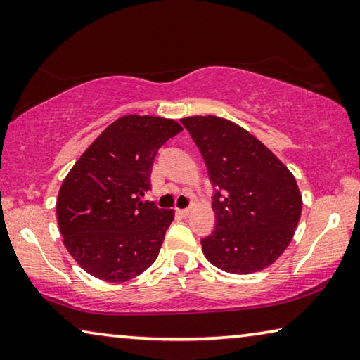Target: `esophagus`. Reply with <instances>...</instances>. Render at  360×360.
<instances>
[{
    "mask_svg": "<svg viewBox=\"0 0 360 360\" xmlns=\"http://www.w3.org/2000/svg\"><path fill=\"white\" fill-rule=\"evenodd\" d=\"M179 214L184 217H188L191 214V207H186V210H179Z\"/></svg>",
    "mask_w": 360,
    "mask_h": 360,
    "instance_id": "34e87169",
    "label": "esophagus"
}]
</instances>
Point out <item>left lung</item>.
I'll use <instances>...</instances> for the list:
<instances>
[{"mask_svg":"<svg viewBox=\"0 0 360 360\" xmlns=\"http://www.w3.org/2000/svg\"><path fill=\"white\" fill-rule=\"evenodd\" d=\"M216 186V227L202 253L216 268L252 274L273 264L292 240L302 195L290 172L259 139L214 115L180 120Z\"/></svg>","mask_w":360,"mask_h":360,"instance_id":"8db88e82","label":"left lung"}]
</instances>
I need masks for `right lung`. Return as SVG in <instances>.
<instances>
[{"label":"right lung","mask_w":360,"mask_h":360,"mask_svg":"<svg viewBox=\"0 0 360 360\" xmlns=\"http://www.w3.org/2000/svg\"><path fill=\"white\" fill-rule=\"evenodd\" d=\"M175 120L124 115L72 165L56 200L63 243L97 279L124 283L158 258L174 211L141 201L160 146L181 131Z\"/></svg>","instance_id":"1"}]
</instances>
